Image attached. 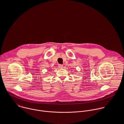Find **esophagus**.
I'll return each mask as SVG.
<instances>
[{
	"label": "esophagus",
	"mask_w": 124,
	"mask_h": 124,
	"mask_svg": "<svg viewBox=\"0 0 124 124\" xmlns=\"http://www.w3.org/2000/svg\"><path fill=\"white\" fill-rule=\"evenodd\" d=\"M62 67H63V65H62V64H58V67H59V68H62Z\"/></svg>",
	"instance_id": "34e87169"
}]
</instances>
